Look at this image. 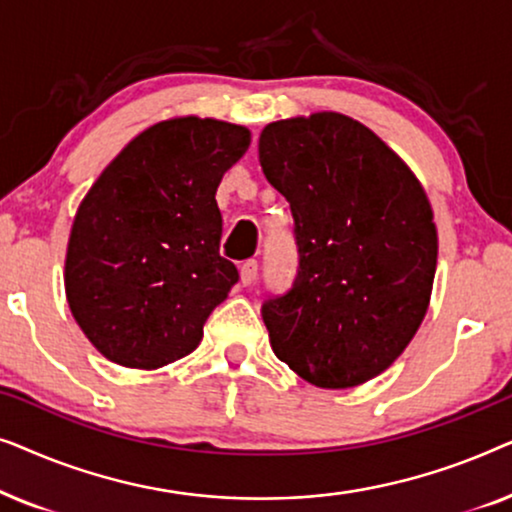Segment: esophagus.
Instances as JSON below:
<instances>
[{
  "mask_svg": "<svg viewBox=\"0 0 512 512\" xmlns=\"http://www.w3.org/2000/svg\"><path fill=\"white\" fill-rule=\"evenodd\" d=\"M256 277H258V261H254V258H251V261H244L240 268V282L244 286H249L256 282Z\"/></svg>",
  "mask_w": 512,
  "mask_h": 512,
  "instance_id": "obj_1",
  "label": "esophagus"
}]
</instances>
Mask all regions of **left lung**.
Returning <instances> with one entry per match:
<instances>
[{
  "instance_id": "1",
  "label": "left lung",
  "mask_w": 512,
  "mask_h": 512,
  "mask_svg": "<svg viewBox=\"0 0 512 512\" xmlns=\"http://www.w3.org/2000/svg\"><path fill=\"white\" fill-rule=\"evenodd\" d=\"M258 160L289 202L298 251L291 289L263 300L270 345L314 387L368 382L403 354L429 307V200L375 132L333 111L265 125Z\"/></svg>"
}]
</instances>
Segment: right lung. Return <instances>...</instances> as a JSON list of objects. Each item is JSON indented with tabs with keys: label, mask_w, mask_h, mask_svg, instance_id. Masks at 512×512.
<instances>
[{
	"label": "right lung",
	"mask_w": 512,
	"mask_h": 512,
	"mask_svg": "<svg viewBox=\"0 0 512 512\" xmlns=\"http://www.w3.org/2000/svg\"><path fill=\"white\" fill-rule=\"evenodd\" d=\"M249 130L214 118L156 123L118 153L76 212L65 289L86 338L109 361L153 370L184 359L237 284L219 254L223 172Z\"/></svg>",
	"instance_id": "right-lung-1"
}]
</instances>
